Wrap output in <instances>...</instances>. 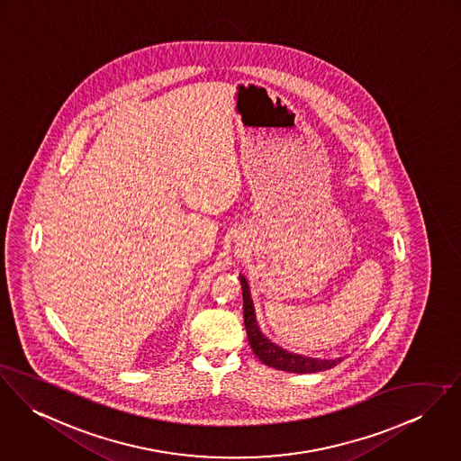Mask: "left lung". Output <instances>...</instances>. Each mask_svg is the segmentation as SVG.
<instances>
[{
  "instance_id": "1",
  "label": "left lung",
  "mask_w": 461,
  "mask_h": 461,
  "mask_svg": "<svg viewBox=\"0 0 461 461\" xmlns=\"http://www.w3.org/2000/svg\"><path fill=\"white\" fill-rule=\"evenodd\" d=\"M240 283H242V297H244V323H246L249 345H251L256 357L259 358L263 364L281 369V371H290V373H318V371L330 369L343 360L341 357L329 358V360L327 358L304 357V356L286 352L285 348L274 345L268 338H265L261 334V330L258 327L249 286H248V281L244 276H240Z\"/></svg>"
}]
</instances>
